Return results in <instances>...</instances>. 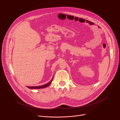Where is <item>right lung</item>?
Returning a JSON list of instances; mask_svg holds the SVG:
<instances>
[{"mask_svg":"<svg viewBox=\"0 0 120 120\" xmlns=\"http://www.w3.org/2000/svg\"><path fill=\"white\" fill-rule=\"evenodd\" d=\"M53 77L52 79V80L50 81V82H49L48 83H47L45 85H41V86H27V87L30 89H41V88H45V87H47L48 86H49V85L51 84V82H52V81L53 80Z\"/></svg>","mask_w":120,"mask_h":120,"instance_id":"obj_1","label":"right lung"}]
</instances>
